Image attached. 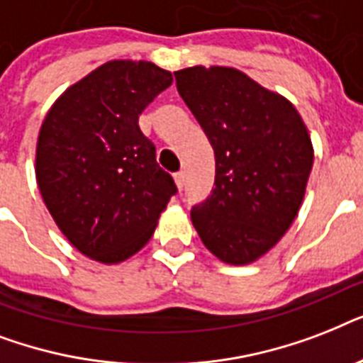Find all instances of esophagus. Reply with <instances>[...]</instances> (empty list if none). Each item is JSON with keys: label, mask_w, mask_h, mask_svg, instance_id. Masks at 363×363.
I'll list each match as a JSON object with an SVG mask.
<instances>
[{"label": "esophagus", "mask_w": 363, "mask_h": 363, "mask_svg": "<svg viewBox=\"0 0 363 363\" xmlns=\"http://www.w3.org/2000/svg\"><path fill=\"white\" fill-rule=\"evenodd\" d=\"M175 182H177V188H179V190H182V188H184V182H186V175H184L182 171L175 173Z\"/></svg>", "instance_id": "obj_1"}]
</instances>
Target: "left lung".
I'll return each instance as SVG.
<instances>
[{
    "mask_svg": "<svg viewBox=\"0 0 363 363\" xmlns=\"http://www.w3.org/2000/svg\"><path fill=\"white\" fill-rule=\"evenodd\" d=\"M177 90L215 148L211 196L192 207L203 245L226 264H250L286 233L303 201L313 145L288 99L232 67H188Z\"/></svg>",
    "mask_w": 363,
    "mask_h": 363,
    "instance_id": "8db88e82",
    "label": "left lung"
}]
</instances>
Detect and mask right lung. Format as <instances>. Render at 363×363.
<instances>
[{"instance_id":"right-lung-1","label":"right lung","mask_w":363,"mask_h":363,"mask_svg":"<svg viewBox=\"0 0 363 363\" xmlns=\"http://www.w3.org/2000/svg\"><path fill=\"white\" fill-rule=\"evenodd\" d=\"M173 77L150 62L113 60L67 88L39 131L35 175L48 213L88 258L118 264L152 238L177 194L139 115Z\"/></svg>"}]
</instances>
